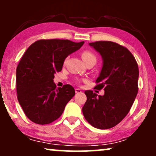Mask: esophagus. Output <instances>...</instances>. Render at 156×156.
Segmentation results:
<instances>
[{"instance_id":"obj_1","label":"esophagus","mask_w":156,"mask_h":156,"mask_svg":"<svg viewBox=\"0 0 156 156\" xmlns=\"http://www.w3.org/2000/svg\"><path fill=\"white\" fill-rule=\"evenodd\" d=\"M75 91H76V93H81L82 92V91L80 90V89H78V88H76V89H75Z\"/></svg>"}]
</instances>
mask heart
<instances>
[{
	"instance_id": "1",
	"label": "heart",
	"mask_w": 156,
	"mask_h": 156,
	"mask_svg": "<svg viewBox=\"0 0 156 156\" xmlns=\"http://www.w3.org/2000/svg\"><path fill=\"white\" fill-rule=\"evenodd\" d=\"M81 57L85 63H87V62H90V61H93V62H96L97 61L95 55H94L93 53H92L91 51H83L81 54Z\"/></svg>"
}]
</instances>
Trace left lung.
<instances>
[{
	"label": "left lung",
	"instance_id": "obj_1",
	"mask_svg": "<svg viewBox=\"0 0 156 156\" xmlns=\"http://www.w3.org/2000/svg\"><path fill=\"white\" fill-rule=\"evenodd\" d=\"M103 57V65L94 88L104 89L103 96L85 91L87 100L82 112L91 125L98 129L116 126L126 117L137 95L139 67L129 50L110 41L91 42Z\"/></svg>",
	"mask_w": 156,
	"mask_h": 156
}]
</instances>
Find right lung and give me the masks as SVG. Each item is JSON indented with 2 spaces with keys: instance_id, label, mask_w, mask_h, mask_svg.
Returning <instances> with one entry per match:
<instances>
[{
  "instance_id": "obj_1",
  "label": "right lung",
  "mask_w": 156,
  "mask_h": 156,
  "mask_svg": "<svg viewBox=\"0 0 156 156\" xmlns=\"http://www.w3.org/2000/svg\"><path fill=\"white\" fill-rule=\"evenodd\" d=\"M83 43L68 39H39L21 57L16 70L17 100L33 122L47 125L56 120L75 95L72 86L56 88L53 78L55 73L62 71L64 59Z\"/></svg>"
}]
</instances>
